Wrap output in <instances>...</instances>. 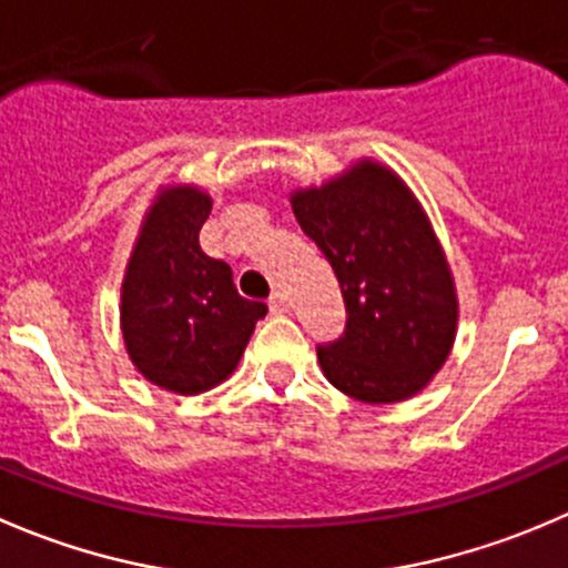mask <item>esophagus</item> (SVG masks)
I'll return each mask as SVG.
<instances>
[{"label":"esophagus","mask_w":568,"mask_h":568,"mask_svg":"<svg viewBox=\"0 0 568 568\" xmlns=\"http://www.w3.org/2000/svg\"><path fill=\"white\" fill-rule=\"evenodd\" d=\"M268 311H272V316H283V313H288L291 311L288 296L280 294V291H274L272 300H268Z\"/></svg>","instance_id":"1"}]
</instances>
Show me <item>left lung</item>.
Listing matches in <instances>:
<instances>
[{
    "mask_svg": "<svg viewBox=\"0 0 568 568\" xmlns=\"http://www.w3.org/2000/svg\"><path fill=\"white\" fill-rule=\"evenodd\" d=\"M302 233L338 277L344 333L318 344L324 377L352 399L399 402L427 385L455 341L453 277L422 207L377 163L294 196Z\"/></svg>",
    "mask_w": 568,
    "mask_h": 568,
    "instance_id": "1",
    "label": "left lung"
}]
</instances>
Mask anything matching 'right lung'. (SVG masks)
<instances>
[{
    "label": "right lung",
    "mask_w": 568,
    "mask_h": 568,
    "mask_svg": "<svg viewBox=\"0 0 568 568\" xmlns=\"http://www.w3.org/2000/svg\"><path fill=\"white\" fill-rule=\"evenodd\" d=\"M211 200L174 189L155 202L126 266L121 333L138 372L178 394L222 383L268 313L235 291L233 268L207 257L200 230Z\"/></svg>",
    "instance_id": "obj_1"
}]
</instances>
